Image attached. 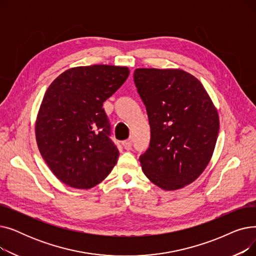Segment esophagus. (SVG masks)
<instances>
[{
    "label": "esophagus",
    "instance_id": "obj_1",
    "mask_svg": "<svg viewBox=\"0 0 256 256\" xmlns=\"http://www.w3.org/2000/svg\"><path fill=\"white\" fill-rule=\"evenodd\" d=\"M132 140L130 139H128V140H126V141H124V143H122V145H124V148L126 150H130V148H132Z\"/></svg>",
    "mask_w": 256,
    "mask_h": 256
}]
</instances>
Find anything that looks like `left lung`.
<instances>
[{"instance_id":"obj_1","label":"left lung","mask_w":256,"mask_h":256,"mask_svg":"<svg viewBox=\"0 0 256 256\" xmlns=\"http://www.w3.org/2000/svg\"><path fill=\"white\" fill-rule=\"evenodd\" d=\"M134 82L150 126V147L139 158L142 170L160 189H180L210 162L218 112L202 84L182 70L138 68Z\"/></svg>"}]
</instances>
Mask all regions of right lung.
<instances>
[{"label": "right lung", "mask_w": 256, "mask_h": 256, "mask_svg": "<svg viewBox=\"0 0 256 256\" xmlns=\"http://www.w3.org/2000/svg\"><path fill=\"white\" fill-rule=\"evenodd\" d=\"M128 67L90 65L61 74L48 88L37 115L40 154L56 178L76 189L104 180L117 163L102 104L121 87Z\"/></svg>", "instance_id": "add662e5"}]
</instances>
